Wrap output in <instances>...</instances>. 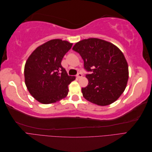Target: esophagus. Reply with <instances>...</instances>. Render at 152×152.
I'll return each instance as SVG.
<instances>
[{
    "instance_id": "1",
    "label": "esophagus",
    "mask_w": 152,
    "mask_h": 152,
    "mask_svg": "<svg viewBox=\"0 0 152 152\" xmlns=\"http://www.w3.org/2000/svg\"><path fill=\"white\" fill-rule=\"evenodd\" d=\"M77 78H78V79H79V78H80V77H82V74L81 73H78V74L77 75Z\"/></svg>"
}]
</instances>
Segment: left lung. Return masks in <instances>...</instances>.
<instances>
[{
    "label": "left lung",
    "instance_id": "left-lung-1",
    "mask_svg": "<svg viewBox=\"0 0 152 152\" xmlns=\"http://www.w3.org/2000/svg\"><path fill=\"white\" fill-rule=\"evenodd\" d=\"M79 53L89 83L82 88V95L89 102L107 106L117 101L124 93L129 79L128 64L115 45L104 40L90 38L77 42L72 49Z\"/></svg>",
    "mask_w": 152,
    "mask_h": 152
}]
</instances>
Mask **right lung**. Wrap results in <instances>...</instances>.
I'll return each instance as SVG.
<instances>
[{"label": "right lung", "instance_id": "obj_1", "mask_svg": "<svg viewBox=\"0 0 152 152\" xmlns=\"http://www.w3.org/2000/svg\"><path fill=\"white\" fill-rule=\"evenodd\" d=\"M73 43L53 39L37 48L26 61L25 85L30 94L40 103L51 104L66 97L68 85L75 79L69 76L61 63Z\"/></svg>", "mask_w": 152, "mask_h": 152}]
</instances>
